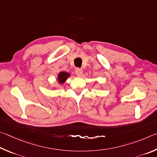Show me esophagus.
I'll use <instances>...</instances> for the list:
<instances>
[{
	"label": "esophagus",
	"instance_id": "1",
	"mask_svg": "<svg viewBox=\"0 0 157 157\" xmlns=\"http://www.w3.org/2000/svg\"><path fill=\"white\" fill-rule=\"evenodd\" d=\"M75 73L77 76H82V74H83V70H82V69L81 68H76L75 70Z\"/></svg>",
	"mask_w": 157,
	"mask_h": 157
}]
</instances>
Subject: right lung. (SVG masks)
Instances as JSON below:
<instances>
[{
  "label": "right lung",
  "mask_w": 157,
  "mask_h": 157,
  "mask_svg": "<svg viewBox=\"0 0 157 157\" xmlns=\"http://www.w3.org/2000/svg\"><path fill=\"white\" fill-rule=\"evenodd\" d=\"M70 74L69 73L65 72V71H60L58 74V78L57 80L59 84H63L65 83V81L67 80L68 77H70Z\"/></svg>",
  "instance_id": "add662e5"
}]
</instances>
